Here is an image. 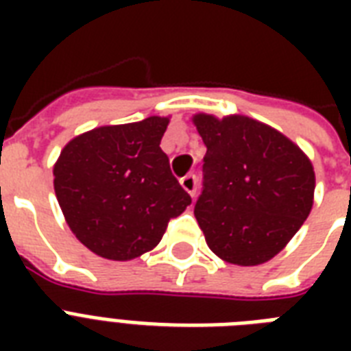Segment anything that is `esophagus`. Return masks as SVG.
<instances>
[{
  "label": "esophagus",
  "instance_id": "34e87169",
  "mask_svg": "<svg viewBox=\"0 0 351 351\" xmlns=\"http://www.w3.org/2000/svg\"><path fill=\"white\" fill-rule=\"evenodd\" d=\"M180 186L184 187L191 197H195V193H197V176L186 175L184 178H180Z\"/></svg>",
  "mask_w": 351,
  "mask_h": 351
}]
</instances>
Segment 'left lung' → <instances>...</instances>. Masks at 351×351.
<instances>
[{
  "label": "left lung",
  "instance_id": "8db88e82",
  "mask_svg": "<svg viewBox=\"0 0 351 351\" xmlns=\"http://www.w3.org/2000/svg\"><path fill=\"white\" fill-rule=\"evenodd\" d=\"M206 143L195 217L215 255L256 266L280 253L313 206L315 173L302 149L242 114L193 117Z\"/></svg>",
  "mask_w": 351,
  "mask_h": 351
}]
</instances>
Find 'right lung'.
Here are the masks:
<instances>
[{
  "mask_svg": "<svg viewBox=\"0 0 351 351\" xmlns=\"http://www.w3.org/2000/svg\"><path fill=\"white\" fill-rule=\"evenodd\" d=\"M167 117L96 127L73 138L54 164V191L76 239L109 261L158 245L191 197L160 149Z\"/></svg>",
  "mask_w": 351,
  "mask_h": 351,
  "instance_id": "right-lung-1",
  "label": "right lung"
}]
</instances>
